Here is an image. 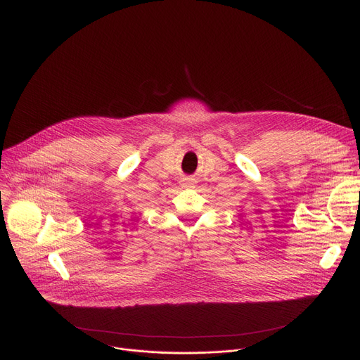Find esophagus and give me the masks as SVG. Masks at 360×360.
<instances>
[{
  "label": "esophagus",
  "mask_w": 360,
  "mask_h": 360,
  "mask_svg": "<svg viewBox=\"0 0 360 360\" xmlns=\"http://www.w3.org/2000/svg\"><path fill=\"white\" fill-rule=\"evenodd\" d=\"M185 181H186V184H188V185H191V182H193V181H191V179H188V178H186V179H185Z\"/></svg>",
  "instance_id": "34e87169"
}]
</instances>
